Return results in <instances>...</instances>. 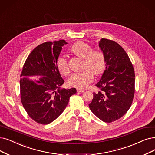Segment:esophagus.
<instances>
[{
  "label": "esophagus",
  "mask_w": 155,
  "mask_h": 155,
  "mask_svg": "<svg viewBox=\"0 0 155 155\" xmlns=\"http://www.w3.org/2000/svg\"><path fill=\"white\" fill-rule=\"evenodd\" d=\"M85 90L84 89H82V88H77V91L79 92V93H83L84 92Z\"/></svg>",
  "instance_id": "obj_1"
}]
</instances>
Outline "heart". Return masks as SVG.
Instances as JSON below:
<instances>
[{"label":"heart","mask_w":155,"mask_h":155,"mask_svg":"<svg viewBox=\"0 0 155 155\" xmlns=\"http://www.w3.org/2000/svg\"><path fill=\"white\" fill-rule=\"evenodd\" d=\"M71 51L76 56L83 58V71L72 74L68 79V84L73 87L85 88L94 80V74L99 76L105 69L106 58L104 53L93 49L90 45L83 41H78L71 46ZM56 65L61 74L67 76L70 72L66 58L60 55L56 61Z\"/></svg>","instance_id":"b5f03b06"}]
</instances>
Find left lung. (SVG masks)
Masks as SVG:
<instances>
[{"mask_svg":"<svg viewBox=\"0 0 155 155\" xmlns=\"http://www.w3.org/2000/svg\"><path fill=\"white\" fill-rule=\"evenodd\" d=\"M99 48L106 58V69L96 86L89 107L99 119L111 123L124 116L132 104L135 72L127 53L117 42L101 39Z\"/></svg>","mask_w":155,"mask_h":155,"instance_id":"obj_1","label":"left lung"}]
</instances>
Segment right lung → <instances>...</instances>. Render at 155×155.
I'll return each mask as SVG.
<instances>
[{"label": "right lung", "instance_id": "1", "mask_svg": "<svg viewBox=\"0 0 155 155\" xmlns=\"http://www.w3.org/2000/svg\"><path fill=\"white\" fill-rule=\"evenodd\" d=\"M65 40L46 42L30 53L21 72V103L28 115L42 125L51 123L63 113L76 89H61L64 83L56 65ZM41 75L34 81L30 76Z\"/></svg>", "mask_w": 155, "mask_h": 155}]
</instances>
